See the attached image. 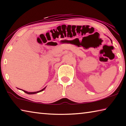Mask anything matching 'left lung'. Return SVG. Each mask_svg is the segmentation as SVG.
I'll list each match as a JSON object with an SVG mask.
<instances>
[{
    "mask_svg": "<svg viewBox=\"0 0 126 126\" xmlns=\"http://www.w3.org/2000/svg\"><path fill=\"white\" fill-rule=\"evenodd\" d=\"M110 40H111V42H112V40H111V39H110Z\"/></svg>",
    "mask_w": 126,
    "mask_h": 126,
    "instance_id": "8db88e82",
    "label": "left lung"
}]
</instances>
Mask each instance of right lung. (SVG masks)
Returning a JSON list of instances; mask_svg holds the SVG:
<instances>
[{
  "label": "right lung",
  "instance_id": "obj_1",
  "mask_svg": "<svg viewBox=\"0 0 126 126\" xmlns=\"http://www.w3.org/2000/svg\"><path fill=\"white\" fill-rule=\"evenodd\" d=\"M46 88V87H45V88H44L43 89H42V90H40V91H37V92H27V91H24V90H22L23 91H24L25 93H27V94H35V93H39V92H42V91H44V89H45V88ZM19 89V88H18Z\"/></svg>",
  "mask_w": 126,
  "mask_h": 126
}]
</instances>
